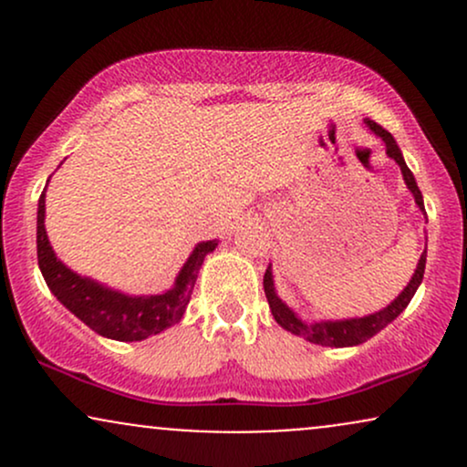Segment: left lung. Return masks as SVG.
I'll return each mask as SVG.
<instances>
[{"label":"left lung","instance_id":"8db88e82","mask_svg":"<svg viewBox=\"0 0 467 467\" xmlns=\"http://www.w3.org/2000/svg\"><path fill=\"white\" fill-rule=\"evenodd\" d=\"M364 122H367V127L375 133V136L382 138L384 144H387V155H389V158H393L395 162L400 164L406 186H409V191L412 192V197H415V203H417V206H420V211L423 213V215H426V211H423L421 191H420V186H417L415 178H412L410 169H409V166H406L404 158H401V151H400L398 142H395V138L390 136L387 130H382V127H379L378 122L368 120V118ZM423 270H426V250L421 252L420 264H417L415 275H412V278L409 281V285L404 287V292H401L400 296L395 298V301L390 303V305H387V307H384V309H379V312H375V314L362 316V318L320 320V323H305V320L298 318V316L294 314L292 309H289L287 305L276 296L275 278H272L270 267H267V270H265L264 289H265L267 303H270L272 316H275V320L283 327V329L292 331L294 336H301V337H305V340L314 342V345H323V347H353V345H362V342H367L368 337H373L375 334H378V331H382L384 327H387L389 323H393V320L398 318L401 312H404L406 305L410 303V298L415 296L417 287H420V283H421V278H423Z\"/></svg>","mask_w":467,"mask_h":467}]
</instances>
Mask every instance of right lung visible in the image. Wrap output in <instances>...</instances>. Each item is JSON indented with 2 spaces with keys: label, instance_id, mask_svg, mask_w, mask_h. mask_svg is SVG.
I'll return each mask as SVG.
<instances>
[{
  "label": "right lung",
  "instance_id": "add662e5",
  "mask_svg": "<svg viewBox=\"0 0 467 467\" xmlns=\"http://www.w3.org/2000/svg\"><path fill=\"white\" fill-rule=\"evenodd\" d=\"M44 219L46 191L41 192L39 208H36V259H39L41 275L50 292L89 329L120 342L144 340L164 331L166 327L180 323L191 301L203 259L208 252L217 248V239L197 244L169 292L151 294V296H130L118 289L100 285L92 278L77 275L61 259H57L47 241Z\"/></svg>",
  "mask_w": 467,
  "mask_h": 467
}]
</instances>
